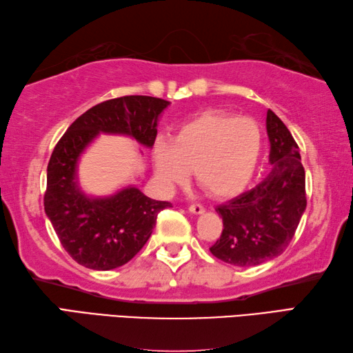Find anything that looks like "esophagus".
<instances>
[{
  "label": "esophagus",
  "mask_w": 353,
  "mask_h": 353,
  "mask_svg": "<svg viewBox=\"0 0 353 353\" xmlns=\"http://www.w3.org/2000/svg\"><path fill=\"white\" fill-rule=\"evenodd\" d=\"M188 211L192 212V214H203L205 210H203V206L200 205V203H192V205H190Z\"/></svg>",
  "instance_id": "esophagus-1"
}]
</instances>
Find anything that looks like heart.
<instances>
[{
	"label": "heart",
	"instance_id": "1",
	"mask_svg": "<svg viewBox=\"0 0 353 353\" xmlns=\"http://www.w3.org/2000/svg\"><path fill=\"white\" fill-rule=\"evenodd\" d=\"M263 133L251 117L206 112L182 123L172 139L151 150L156 174L165 186L183 185L194 170L202 190L217 199L240 194L255 174Z\"/></svg>",
	"mask_w": 353,
	"mask_h": 353
}]
</instances>
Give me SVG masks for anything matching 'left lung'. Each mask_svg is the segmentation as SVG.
<instances>
[{"instance_id":"obj_1","label":"left lung","mask_w":353,"mask_h":353,"mask_svg":"<svg viewBox=\"0 0 353 353\" xmlns=\"http://www.w3.org/2000/svg\"><path fill=\"white\" fill-rule=\"evenodd\" d=\"M266 130L271 171L252 190L216 208L223 231L210 251L239 268L279 257L291 243L306 210V176L299 145L272 110H268Z\"/></svg>"}]
</instances>
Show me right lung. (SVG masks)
<instances>
[{
    "label": "right lung",
    "instance_id": "1",
    "mask_svg": "<svg viewBox=\"0 0 353 353\" xmlns=\"http://www.w3.org/2000/svg\"><path fill=\"white\" fill-rule=\"evenodd\" d=\"M168 101L122 96L92 107L61 137L47 167L44 210L64 250L94 271L125 265L150 239L157 214L170 202L153 200L136 186L108 197H88L79 188V156L99 133L125 134L147 148L154 145L159 116Z\"/></svg>",
    "mask_w": 353,
    "mask_h": 353
}]
</instances>
